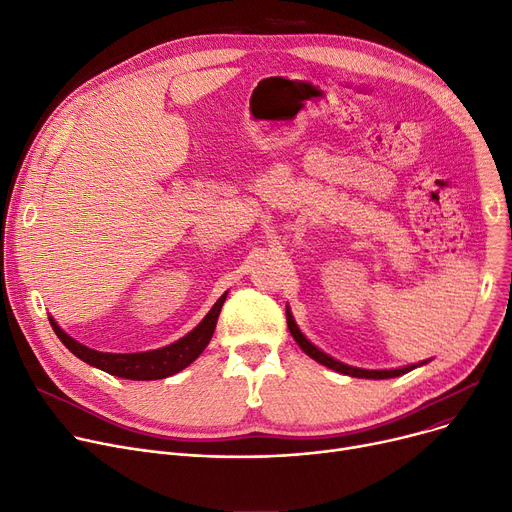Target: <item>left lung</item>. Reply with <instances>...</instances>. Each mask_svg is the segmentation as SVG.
<instances>
[{"label":"left lung","instance_id":"1","mask_svg":"<svg viewBox=\"0 0 512 512\" xmlns=\"http://www.w3.org/2000/svg\"><path fill=\"white\" fill-rule=\"evenodd\" d=\"M286 324H288V330H290L292 338L297 340V344L303 348L305 355H309V357L315 359L317 363L326 365V367H330V369H334V371H338V373L351 375V378L388 380V378H398V375H402V373H409V371H413V369H417V367L429 363V359H427V361H419V363H413V365H407V367H398V369H363V367H353V365H346V363H342V361L330 357L328 353L321 351V348H317V346L301 332V328L297 326V321H294L290 307H286Z\"/></svg>","mask_w":512,"mask_h":512}]
</instances>
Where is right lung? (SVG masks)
<instances>
[{"label": "right lung", "mask_w": 512, "mask_h": 512, "mask_svg": "<svg viewBox=\"0 0 512 512\" xmlns=\"http://www.w3.org/2000/svg\"><path fill=\"white\" fill-rule=\"evenodd\" d=\"M226 297L228 292H224L222 297L215 301L209 313L201 319V324L186 336H182L180 340L168 346H161V348H155V351H145V353H101V351H95V348L85 346L83 342L74 340L70 334H66L58 326V321L53 317H49V324L68 351L80 361L89 363L91 367H97L110 375H118V378H124V380H139V382L164 380L191 365L205 351V346L213 336L215 324H218V317Z\"/></svg>", "instance_id": "add662e5"}]
</instances>
